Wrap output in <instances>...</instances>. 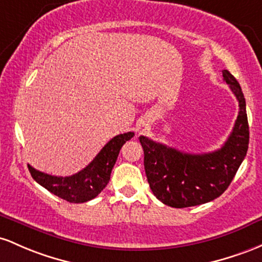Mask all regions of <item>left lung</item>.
I'll return each mask as SVG.
<instances>
[{
	"label": "left lung",
	"mask_w": 262,
	"mask_h": 262,
	"mask_svg": "<svg viewBox=\"0 0 262 262\" xmlns=\"http://www.w3.org/2000/svg\"><path fill=\"white\" fill-rule=\"evenodd\" d=\"M223 78L239 101V115L222 148L209 154H186L140 136L147 181L163 204L187 208L214 201L225 192L245 158L249 147L245 98L228 70H223Z\"/></svg>",
	"instance_id": "left-lung-1"
}]
</instances>
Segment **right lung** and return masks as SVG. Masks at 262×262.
<instances>
[{"label": "right lung", "instance_id": "1", "mask_svg": "<svg viewBox=\"0 0 262 262\" xmlns=\"http://www.w3.org/2000/svg\"><path fill=\"white\" fill-rule=\"evenodd\" d=\"M134 132L117 135L102 147L96 157L81 169L69 177H57L39 172L28 164L31 176L47 190L69 203H85L98 196L110 181L120 149L126 141L134 137Z\"/></svg>", "mask_w": 262, "mask_h": 262}]
</instances>
